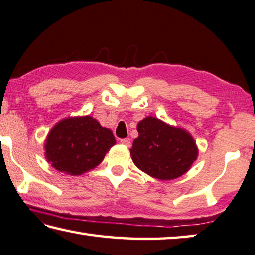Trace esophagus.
I'll use <instances>...</instances> for the list:
<instances>
[{
	"label": "esophagus",
	"mask_w": 255,
	"mask_h": 255,
	"mask_svg": "<svg viewBox=\"0 0 255 255\" xmlns=\"http://www.w3.org/2000/svg\"><path fill=\"white\" fill-rule=\"evenodd\" d=\"M120 142L127 147H130V145H131L130 139H129V138H124V139H120Z\"/></svg>",
	"instance_id": "esophagus-1"
}]
</instances>
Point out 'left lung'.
<instances>
[{"label":"left lung","mask_w":255,"mask_h":255,"mask_svg":"<svg viewBox=\"0 0 255 255\" xmlns=\"http://www.w3.org/2000/svg\"><path fill=\"white\" fill-rule=\"evenodd\" d=\"M138 137L130 156L138 168L159 180L178 178L197 159L198 148L191 133L152 116L137 125Z\"/></svg>","instance_id":"obj_1"}]
</instances>
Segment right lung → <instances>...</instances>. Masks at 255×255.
<instances>
[{
  "label": "right lung",
  "instance_id": "add662e5",
  "mask_svg": "<svg viewBox=\"0 0 255 255\" xmlns=\"http://www.w3.org/2000/svg\"><path fill=\"white\" fill-rule=\"evenodd\" d=\"M115 143L113 131L91 116L67 117L49 131L44 156L59 172L79 176L97 167Z\"/></svg>",
  "mask_w": 255,
  "mask_h": 255
}]
</instances>
